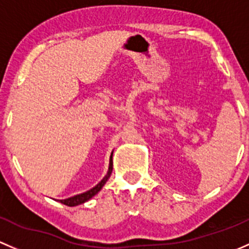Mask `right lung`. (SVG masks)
I'll return each instance as SVG.
<instances>
[{
	"label": "right lung",
	"instance_id": "add662e5",
	"mask_svg": "<svg viewBox=\"0 0 249 249\" xmlns=\"http://www.w3.org/2000/svg\"><path fill=\"white\" fill-rule=\"evenodd\" d=\"M111 171H112V153H111V156H110L109 168H107V175L104 176L103 180L99 182L98 184H96V186H94L93 188H91V189H89V191L85 192V193L76 194V196H71V198H68V199H63V200H57V201H60L61 204L67 205V206H76V205L84 204V202H86L87 200H89V199H91V198H93V196H96V194L98 193V192L101 191L102 188H103V186L107 183V181L109 180L110 175H111Z\"/></svg>",
	"mask_w": 249,
	"mask_h": 249
}]
</instances>
